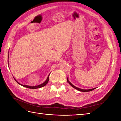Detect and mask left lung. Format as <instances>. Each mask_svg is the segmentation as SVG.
I'll return each mask as SVG.
<instances>
[{
	"instance_id": "8db88e82",
	"label": "left lung",
	"mask_w": 121,
	"mask_h": 121,
	"mask_svg": "<svg viewBox=\"0 0 121 121\" xmlns=\"http://www.w3.org/2000/svg\"><path fill=\"white\" fill-rule=\"evenodd\" d=\"M67 81H68V82L69 83V84H70L71 86H72V87H73V88H75L76 89L78 90V91H84V92L91 91H92V90H94V89H95V88H92V89H80V88H78V87H75V86H74L72 84L70 83V82L68 81V78H67Z\"/></svg>"
}]
</instances>
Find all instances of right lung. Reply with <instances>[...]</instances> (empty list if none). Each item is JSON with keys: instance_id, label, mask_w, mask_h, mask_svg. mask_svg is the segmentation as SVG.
Masks as SVG:
<instances>
[{"instance_id": "right-lung-1", "label": "right lung", "mask_w": 121, "mask_h": 121, "mask_svg": "<svg viewBox=\"0 0 121 121\" xmlns=\"http://www.w3.org/2000/svg\"><path fill=\"white\" fill-rule=\"evenodd\" d=\"M49 75H50V74H49ZM49 75H48L47 79H46V81L44 82V83H43V84L39 85H38V86H27V85H22L21 84H20L19 83H18V82L16 80H15V78H14V79H15V81H16L18 84H20V85H22V86L25 87H26V88H30V89H36V88H40V87H42L45 86L48 83V82L49 81Z\"/></svg>"}]
</instances>
